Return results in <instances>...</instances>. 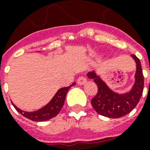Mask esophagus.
I'll return each instance as SVG.
<instances>
[{"label":"esophagus","mask_w":150,"mask_h":150,"mask_svg":"<svg viewBox=\"0 0 150 150\" xmlns=\"http://www.w3.org/2000/svg\"><path fill=\"white\" fill-rule=\"evenodd\" d=\"M87 82V79L86 78V77H83V76H82V77H79V79H78L77 80V83L79 85H81V86H82V85L86 84Z\"/></svg>","instance_id":"obj_1"}]
</instances>
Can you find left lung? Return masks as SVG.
I'll return each instance as SVG.
<instances>
[{"label": "left lung", "instance_id": "1", "mask_svg": "<svg viewBox=\"0 0 150 150\" xmlns=\"http://www.w3.org/2000/svg\"><path fill=\"white\" fill-rule=\"evenodd\" d=\"M131 57L135 61L136 70L134 83L127 92L118 93L114 91L95 71L87 73L88 78L93 79L98 87L97 94L92 99L91 104L100 115L109 118L121 117L129 114L139 101L144 87V77L139 59L134 54Z\"/></svg>", "mask_w": 150, "mask_h": 150}]
</instances>
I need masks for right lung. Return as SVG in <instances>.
Returning a JSON list of instances; mask_svg holds the SVG:
<instances>
[{"mask_svg": "<svg viewBox=\"0 0 150 150\" xmlns=\"http://www.w3.org/2000/svg\"><path fill=\"white\" fill-rule=\"evenodd\" d=\"M75 84H76L75 82H73L69 86L63 87V88L59 89L47 104H46L45 106L41 107L40 109L35 110V111H25V110H22L16 107L13 103V102L11 103L16 110L22 115L25 117L26 118L33 121H47V120L53 118L54 117L57 116L59 112L61 111V108L64 106V100H65L66 94L70 89L71 87L75 86Z\"/></svg>", "mask_w": 150, "mask_h": 150, "instance_id": "1", "label": "right lung"}]
</instances>
